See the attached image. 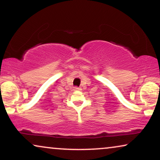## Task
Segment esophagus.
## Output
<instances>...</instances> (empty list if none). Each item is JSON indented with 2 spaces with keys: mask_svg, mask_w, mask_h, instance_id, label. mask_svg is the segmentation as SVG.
I'll list each match as a JSON object with an SVG mask.
<instances>
[{
  "mask_svg": "<svg viewBox=\"0 0 160 160\" xmlns=\"http://www.w3.org/2000/svg\"><path fill=\"white\" fill-rule=\"evenodd\" d=\"M73 89H74V90H81V88H80V87H74Z\"/></svg>",
  "mask_w": 160,
  "mask_h": 160,
  "instance_id": "esophagus-1",
  "label": "esophagus"
}]
</instances>
